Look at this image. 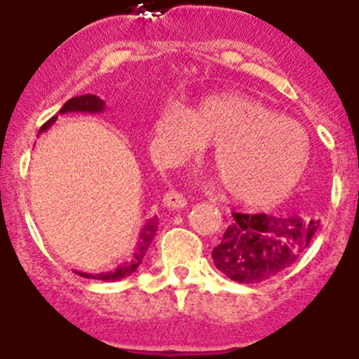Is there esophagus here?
Instances as JSON below:
<instances>
[{
  "instance_id": "esophagus-1",
  "label": "esophagus",
  "mask_w": 359,
  "mask_h": 359,
  "mask_svg": "<svg viewBox=\"0 0 359 359\" xmlns=\"http://www.w3.org/2000/svg\"><path fill=\"white\" fill-rule=\"evenodd\" d=\"M186 196L180 195L179 191H168L163 198V205L168 209H182L186 208Z\"/></svg>"
}]
</instances>
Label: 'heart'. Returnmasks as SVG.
<instances>
[{
    "label": "heart",
    "instance_id": "heart-1",
    "mask_svg": "<svg viewBox=\"0 0 359 359\" xmlns=\"http://www.w3.org/2000/svg\"><path fill=\"white\" fill-rule=\"evenodd\" d=\"M215 144L212 168L236 202L268 205L299 184L309 163L308 132L247 95H215L193 111L168 102L154 119L163 163L191 159Z\"/></svg>",
    "mask_w": 359,
    "mask_h": 359
}]
</instances>
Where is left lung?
Instances as JSON below:
<instances>
[{
	"label": "left lung",
	"mask_w": 359,
	"mask_h": 359,
	"mask_svg": "<svg viewBox=\"0 0 359 359\" xmlns=\"http://www.w3.org/2000/svg\"><path fill=\"white\" fill-rule=\"evenodd\" d=\"M318 227V219L297 215L232 212L224 240L212 248V261L236 283H263L292 266L308 250Z\"/></svg>",
	"instance_id": "8db88e82"
}]
</instances>
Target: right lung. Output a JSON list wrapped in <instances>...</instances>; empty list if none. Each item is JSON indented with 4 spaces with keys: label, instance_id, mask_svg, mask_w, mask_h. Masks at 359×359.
<instances>
[{
    "label": "right lung",
    "instance_id": "obj_1",
    "mask_svg": "<svg viewBox=\"0 0 359 359\" xmlns=\"http://www.w3.org/2000/svg\"><path fill=\"white\" fill-rule=\"evenodd\" d=\"M103 111H105V102H103L100 96L83 95V96H75V98L67 100V102L64 103V107L60 109L59 114H66V112H89V114H100V112ZM55 119H57V116H53L48 123H44L43 127H41V132L48 130V128L51 127V123H55ZM157 227H159V218H157V216L148 219L147 224L141 227L140 236H137V243H135L134 254H132L130 261L123 263L121 266L112 270V272H102V273H95V276H93V273H83V272H76V273L82 277H89V279H100V280L125 279V277H128L130 273H134L135 270L140 268V264L143 263L148 248H150L151 241H154V236H156Z\"/></svg>",
    "mask_w": 359,
    "mask_h": 359
}]
</instances>
